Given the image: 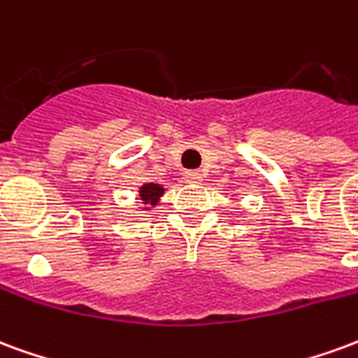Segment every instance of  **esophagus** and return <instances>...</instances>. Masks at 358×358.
I'll list each match as a JSON object with an SVG mask.
<instances>
[{
  "label": "esophagus",
  "mask_w": 358,
  "mask_h": 358,
  "mask_svg": "<svg viewBox=\"0 0 358 358\" xmlns=\"http://www.w3.org/2000/svg\"><path fill=\"white\" fill-rule=\"evenodd\" d=\"M184 176H186V182H189V184H197L203 178V174L199 171H187Z\"/></svg>",
  "instance_id": "obj_1"
}]
</instances>
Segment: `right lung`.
<instances>
[{
  "label": "right lung",
  "mask_w": 358,
  "mask_h": 358,
  "mask_svg": "<svg viewBox=\"0 0 358 358\" xmlns=\"http://www.w3.org/2000/svg\"><path fill=\"white\" fill-rule=\"evenodd\" d=\"M161 195H163V187L159 186V184H143V186L140 187V199L143 203L155 205Z\"/></svg>",
  "instance_id": "obj_1"
}]
</instances>
